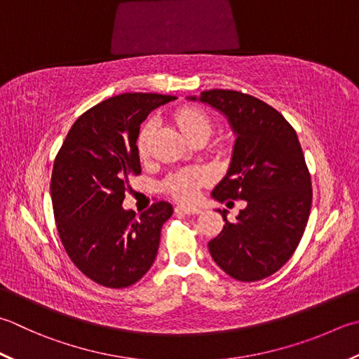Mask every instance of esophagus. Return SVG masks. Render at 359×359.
<instances>
[{
  "label": "esophagus",
  "instance_id": "34e87169",
  "mask_svg": "<svg viewBox=\"0 0 359 359\" xmlns=\"http://www.w3.org/2000/svg\"><path fill=\"white\" fill-rule=\"evenodd\" d=\"M175 213H184V215H199L201 208L196 207H184V205H177L174 208Z\"/></svg>",
  "mask_w": 359,
  "mask_h": 359
}]
</instances>
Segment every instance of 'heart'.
Segmentation results:
<instances>
[{
    "label": "heart",
    "mask_w": 359,
    "mask_h": 359,
    "mask_svg": "<svg viewBox=\"0 0 359 359\" xmlns=\"http://www.w3.org/2000/svg\"><path fill=\"white\" fill-rule=\"evenodd\" d=\"M174 121L177 123L179 129L184 132V135L188 140H193L194 137L205 135L210 137L213 130V123L205 111L196 107H182L174 114ZM154 130V123H146L140 135L137 138V151L138 156L146 158L149 154V138ZM212 180V174L208 170L201 166L196 168H187L168 175L163 182V189L171 194L175 201L179 202H193L198 199L201 187L210 184Z\"/></svg>",
    "instance_id": "1"
}]
</instances>
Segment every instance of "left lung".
<instances>
[{
    "label": "left lung",
    "instance_id": "left-lung-1",
    "mask_svg": "<svg viewBox=\"0 0 359 359\" xmlns=\"http://www.w3.org/2000/svg\"><path fill=\"white\" fill-rule=\"evenodd\" d=\"M199 100L221 110L236 133L229 172L213 198L248 202L236 222L219 210L226 226L208 243L210 255L235 280L258 282L296 252L310 217L311 175L296 130L269 104L219 88L202 91Z\"/></svg>",
    "mask_w": 359,
    "mask_h": 359
}]
</instances>
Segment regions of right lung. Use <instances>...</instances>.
Masks as SVG:
<instances>
[{"label": "right lung", "instance_id": "1", "mask_svg": "<svg viewBox=\"0 0 359 359\" xmlns=\"http://www.w3.org/2000/svg\"><path fill=\"white\" fill-rule=\"evenodd\" d=\"M172 100L158 93L109 97L76 119L55 156L49 185L55 227L69 259L97 285L128 287L156 259L171 203L158 201L140 216L121 205L129 177L142 174L140 124Z\"/></svg>", "mask_w": 359, "mask_h": 359}]
</instances>
